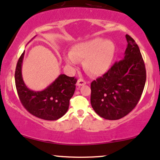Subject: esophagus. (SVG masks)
I'll use <instances>...</instances> for the list:
<instances>
[{
  "label": "esophagus",
  "mask_w": 160,
  "mask_h": 160,
  "mask_svg": "<svg viewBox=\"0 0 160 160\" xmlns=\"http://www.w3.org/2000/svg\"><path fill=\"white\" fill-rule=\"evenodd\" d=\"M86 83V82L85 81V80H83V79H82V78H80L79 79V80H78V86H83V85H85V84Z\"/></svg>",
  "instance_id": "obj_1"
}]
</instances>
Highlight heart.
Segmentation results:
<instances>
[{"instance_id":"b5f03b06","label":"heart","mask_w":160,"mask_h":160,"mask_svg":"<svg viewBox=\"0 0 160 160\" xmlns=\"http://www.w3.org/2000/svg\"><path fill=\"white\" fill-rule=\"evenodd\" d=\"M114 53L115 46L113 42L97 38L75 45L65 60L71 68L74 67L78 61L84 60V69L89 74L100 75L110 68Z\"/></svg>"}]
</instances>
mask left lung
Wrapping results in <instances>:
<instances>
[{"mask_svg":"<svg viewBox=\"0 0 160 160\" xmlns=\"http://www.w3.org/2000/svg\"><path fill=\"white\" fill-rule=\"evenodd\" d=\"M126 38L128 45L124 58L91 82L92 107L106 120H119L132 111L146 82V68L138 46L129 35Z\"/></svg>","mask_w":160,"mask_h":160,"instance_id":"1","label":"left lung"}]
</instances>
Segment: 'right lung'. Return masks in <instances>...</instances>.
I'll use <instances>...</instances> for the list:
<instances>
[{"label":"right lung","mask_w":160,"mask_h":160,"mask_svg":"<svg viewBox=\"0 0 160 160\" xmlns=\"http://www.w3.org/2000/svg\"><path fill=\"white\" fill-rule=\"evenodd\" d=\"M25 51L18 60L15 71L16 90L23 107L31 114L45 120H56L65 114L74 95L77 79L60 74L43 91H33L25 86L22 76Z\"/></svg>","instance_id":"right-lung-1"}]
</instances>
